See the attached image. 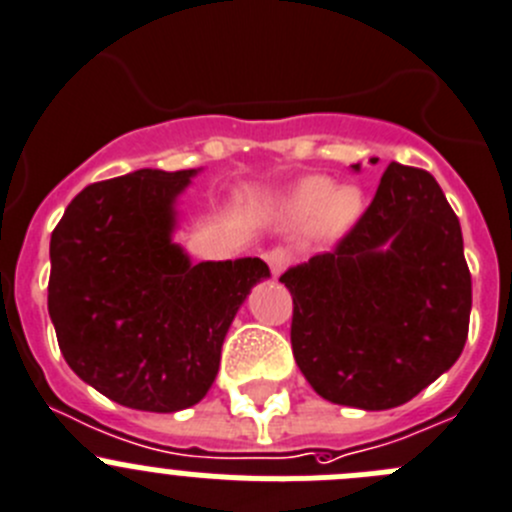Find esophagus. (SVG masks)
Wrapping results in <instances>:
<instances>
[{
    "instance_id": "34e87169",
    "label": "esophagus",
    "mask_w": 512,
    "mask_h": 512,
    "mask_svg": "<svg viewBox=\"0 0 512 512\" xmlns=\"http://www.w3.org/2000/svg\"><path fill=\"white\" fill-rule=\"evenodd\" d=\"M265 260H267V265H270L272 275L278 278V275H283V272L290 267V262H293V255H290L285 247H275V250L267 252Z\"/></svg>"
}]
</instances>
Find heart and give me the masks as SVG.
<instances>
[{
  "label": "heart",
  "instance_id": "1",
  "mask_svg": "<svg viewBox=\"0 0 512 512\" xmlns=\"http://www.w3.org/2000/svg\"><path fill=\"white\" fill-rule=\"evenodd\" d=\"M361 194L353 186H343L336 189V184L323 176H310V179L300 181L290 197L285 199V217L298 227H308V224L318 222L321 232L338 234L348 232L361 217Z\"/></svg>",
  "mask_w": 512,
  "mask_h": 512
}]
</instances>
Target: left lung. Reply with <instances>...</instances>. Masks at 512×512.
Instances as JSON below:
<instances>
[{"label":"left lung","instance_id":"obj_1","mask_svg":"<svg viewBox=\"0 0 512 512\" xmlns=\"http://www.w3.org/2000/svg\"><path fill=\"white\" fill-rule=\"evenodd\" d=\"M280 283L293 295L295 364L341 407L407 404L465 348L472 278L460 219L424 169L391 161L336 247Z\"/></svg>","mask_w":512,"mask_h":512}]
</instances>
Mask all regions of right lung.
Instances as JSON below:
<instances>
[{"label":"right lung","mask_w":512,"mask_h":512,"mask_svg":"<svg viewBox=\"0 0 512 512\" xmlns=\"http://www.w3.org/2000/svg\"><path fill=\"white\" fill-rule=\"evenodd\" d=\"M194 169H138L85 186L50 240L47 310L70 369L141 412L194 407L260 257L191 265L171 242L174 202Z\"/></svg>","instance_id":"add662e5"}]
</instances>
